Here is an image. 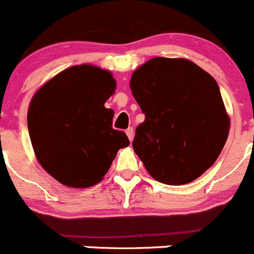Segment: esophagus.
Masks as SVG:
<instances>
[{
    "instance_id": "34e87169",
    "label": "esophagus",
    "mask_w": 254,
    "mask_h": 254,
    "mask_svg": "<svg viewBox=\"0 0 254 254\" xmlns=\"http://www.w3.org/2000/svg\"><path fill=\"white\" fill-rule=\"evenodd\" d=\"M126 134H127V137L129 138V140L133 139V135H134V130H133L132 127L127 128V129H126Z\"/></svg>"
}]
</instances>
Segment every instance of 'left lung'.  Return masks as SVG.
<instances>
[{
  "label": "left lung",
  "instance_id": "1",
  "mask_svg": "<svg viewBox=\"0 0 254 254\" xmlns=\"http://www.w3.org/2000/svg\"><path fill=\"white\" fill-rule=\"evenodd\" d=\"M129 86L145 115L132 145L148 173L164 184L182 185L206 172L230 129L211 75L188 59L154 58L133 72Z\"/></svg>",
  "mask_w": 254,
  "mask_h": 254
}]
</instances>
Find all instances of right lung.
<instances>
[{"label":"right lung","instance_id":"right-lung-1","mask_svg":"<svg viewBox=\"0 0 254 254\" xmlns=\"http://www.w3.org/2000/svg\"><path fill=\"white\" fill-rule=\"evenodd\" d=\"M115 87L107 70L76 65L49 80L32 99L27 121L34 153L62 184H97L119 149L129 144L124 130L112 128L114 110L105 107Z\"/></svg>","mask_w":254,"mask_h":254}]
</instances>
